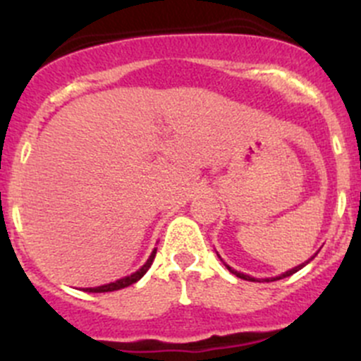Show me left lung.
<instances>
[{"mask_svg": "<svg viewBox=\"0 0 361 361\" xmlns=\"http://www.w3.org/2000/svg\"><path fill=\"white\" fill-rule=\"evenodd\" d=\"M312 259H314V257H312ZM312 259H310V260H312ZM310 260H308V262H310ZM305 264H307V262H305ZM305 264H300V266H296V267H294V269L287 271V273L280 274V276H276V278H271V281H274V280H281V278H286V276H290V274H293V273H296V271H300V269H301V267H303V266H305ZM225 266H226V264H225ZM226 267H228V266H226ZM228 271H230V273H234V274H235V276L243 278V280H248V281H255V278L248 276V274H243V273H238V271H234V269H232V267H228ZM266 280H267V281H269V278H266Z\"/></svg>", "mask_w": 361, "mask_h": 361, "instance_id": "obj_1", "label": "left lung"}]
</instances>
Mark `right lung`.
Instances as JSON below:
<instances>
[{
	"label": "right lung",
	"instance_id": "1",
	"mask_svg": "<svg viewBox=\"0 0 361 361\" xmlns=\"http://www.w3.org/2000/svg\"><path fill=\"white\" fill-rule=\"evenodd\" d=\"M154 257H156V250L152 252V255L149 257V260H147L145 264L142 266V269H138L136 273H133L131 276H126V278H120V280L113 281V283H108V286H101V287H94V289H85L87 293H111V290H118V289H123V287H129L133 286V283H136V281L140 280V278L143 276V274L149 271V267L152 266L154 262Z\"/></svg>",
	"mask_w": 361,
	"mask_h": 361
}]
</instances>
